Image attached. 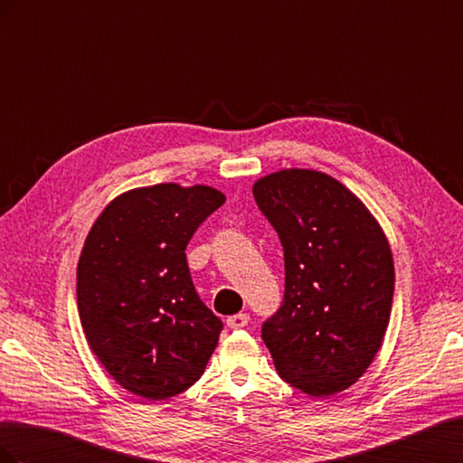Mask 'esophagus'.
<instances>
[{
	"instance_id": "1",
	"label": "esophagus",
	"mask_w": 463,
	"mask_h": 463,
	"mask_svg": "<svg viewBox=\"0 0 463 463\" xmlns=\"http://www.w3.org/2000/svg\"><path fill=\"white\" fill-rule=\"evenodd\" d=\"M249 325V315L247 313H237L228 318V326L237 330V328H245Z\"/></svg>"
}]
</instances>
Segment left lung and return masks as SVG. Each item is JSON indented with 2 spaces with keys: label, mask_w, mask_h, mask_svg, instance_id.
<instances>
[{
  "label": "left lung",
  "mask_w": 463,
  "mask_h": 463,
  "mask_svg": "<svg viewBox=\"0 0 463 463\" xmlns=\"http://www.w3.org/2000/svg\"><path fill=\"white\" fill-rule=\"evenodd\" d=\"M284 247L286 291L262 325L278 374L326 398L357 383L383 345L394 296L386 235L355 194L315 170H282L253 185Z\"/></svg>",
  "instance_id": "1"
}]
</instances>
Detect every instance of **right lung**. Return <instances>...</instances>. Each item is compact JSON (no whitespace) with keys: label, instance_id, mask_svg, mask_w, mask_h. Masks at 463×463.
Segmentation results:
<instances>
[{"label":"right lung","instance_id":"add662e5","mask_svg":"<svg viewBox=\"0 0 463 463\" xmlns=\"http://www.w3.org/2000/svg\"><path fill=\"white\" fill-rule=\"evenodd\" d=\"M223 203L206 185L133 189L87 235L77 266L80 325L98 361L135 396L181 394L216 349L222 320L194 289L185 249Z\"/></svg>","mask_w":463,"mask_h":463}]
</instances>
